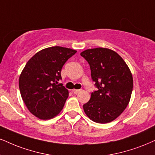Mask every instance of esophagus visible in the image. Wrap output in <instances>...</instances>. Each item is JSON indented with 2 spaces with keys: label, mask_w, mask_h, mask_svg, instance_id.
<instances>
[{
  "label": "esophagus",
  "mask_w": 155,
  "mask_h": 155,
  "mask_svg": "<svg viewBox=\"0 0 155 155\" xmlns=\"http://www.w3.org/2000/svg\"><path fill=\"white\" fill-rule=\"evenodd\" d=\"M81 91V90H78V89H73L72 90V93H74V94H77L78 93H79Z\"/></svg>",
  "instance_id": "esophagus-1"
}]
</instances>
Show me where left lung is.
I'll list each match as a JSON object with an SVG mask.
<instances>
[{
	"label": "left lung",
	"mask_w": 155,
	"mask_h": 155,
	"mask_svg": "<svg viewBox=\"0 0 155 155\" xmlns=\"http://www.w3.org/2000/svg\"><path fill=\"white\" fill-rule=\"evenodd\" d=\"M81 55L88 62L97 91L83 105L85 114L93 121H114L127 108L133 90V78L124 60L114 51L106 48L87 49Z\"/></svg>",
	"instance_id": "8db88e82"
}]
</instances>
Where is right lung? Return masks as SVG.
Listing matches in <instances>:
<instances>
[{"label":"right lung","mask_w":155,"mask_h":155,"mask_svg":"<svg viewBox=\"0 0 155 155\" xmlns=\"http://www.w3.org/2000/svg\"><path fill=\"white\" fill-rule=\"evenodd\" d=\"M77 51L62 47L42 49L28 61L19 78L24 104L40 119H50L64 107L69 92L59 83L63 65Z\"/></svg>","instance_id":"add662e5"}]
</instances>
